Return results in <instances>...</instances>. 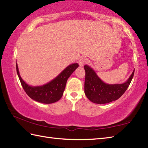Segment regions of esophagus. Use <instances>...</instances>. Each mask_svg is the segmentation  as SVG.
<instances>
[{
  "mask_svg": "<svg viewBox=\"0 0 148 148\" xmlns=\"http://www.w3.org/2000/svg\"><path fill=\"white\" fill-rule=\"evenodd\" d=\"M88 60L86 58H81L79 61V64L80 66H83L88 62Z\"/></svg>",
  "mask_w": 148,
  "mask_h": 148,
  "instance_id": "34e87169",
  "label": "esophagus"
}]
</instances>
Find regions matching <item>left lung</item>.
<instances>
[{"label": "left lung", "instance_id": "left-lung-1", "mask_svg": "<svg viewBox=\"0 0 148 148\" xmlns=\"http://www.w3.org/2000/svg\"><path fill=\"white\" fill-rule=\"evenodd\" d=\"M84 68L85 95L91 101L97 104H105L118 99L128 88L134 74V71L124 83L108 84L103 82L90 67L85 65Z\"/></svg>", "mask_w": 148, "mask_h": 148}]
</instances>
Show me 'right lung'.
<instances>
[{"mask_svg":"<svg viewBox=\"0 0 148 148\" xmlns=\"http://www.w3.org/2000/svg\"><path fill=\"white\" fill-rule=\"evenodd\" d=\"M78 67V64H71L49 83L41 86H31L21 77L16 63L17 73L26 93L34 100L45 104L53 103L62 98L68 78Z\"/></svg>","mask_w":148,"mask_h":148,"instance_id":"1","label":"right lung"}]
</instances>
